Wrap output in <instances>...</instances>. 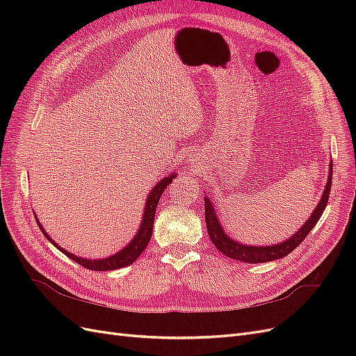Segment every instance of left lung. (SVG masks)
<instances>
[{
  "label": "left lung",
  "instance_id": "obj_1",
  "mask_svg": "<svg viewBox=\"0 0 356 356\" xmlns=\"http://www.w3.org/2000/svg\"><path fill=\"white\" fill-rule=\"evenodd\" d=\"M331 181H332V161L330 163V175L328 181L325 184V190L322 193L321 200L316 204V208L312 212L309 220L301 225L298 232H296L289 239L285 242H281L277 245H270V246H251V245H243L233 241L229 238L227 233L224 232L222 225L217 217V212H215L212 203L209 197H204V220H207V229L209 233V238L212 243L215 245L218 251H221L225 257L233 258V260H238L242 263H250V264H257V263H267V261H273L277 260V258H284L289 252H293L296 248L305 241L309 232L315 227V224L319 221L321 215L324 213L327 203H328V196H330V190H331Z\"/></svg>",
  "mask_w": 356,
  "mask_h": 356
}]
</instances>
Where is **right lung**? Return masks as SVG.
Masks as SVG:
<instances>
[{
    "label": "right lung",
    "instance_id": "add662e5",
    "mask_svg": "<svg viewBox=\"0 0 356 356\" xmlns=\"http://www.w3.org/2000/svg\"><path fill=\"white\" fill-rule=\"evenodd\" d=\"M175 177H177V172H174V174L165 177L163 179H160V182H157V184L153 187L152 191H149V195H148L147 202H145V208H144V215H143L141 225H139V230L136 232L135 238L131 241V243H127V246H124L123 250L118 251L117 254H114L111 257H106V258H101V260H88V258L77 257V255L68 252L67 250H63V248H60L46 233L44 227H42V225L40 224L37 217H35V220H37V224H38V227L41 229L42 234H44L46 238H47V241H50L53 245L58 248L60 252H63L67 257H70L71 260H74L75 263H79L80 266L89 268V270H96V272L117 270V268L131 266L136 260V258L144 252V250L147 248L149 239H152V234H153V225H154V215H156L157 203H159L161 195H163L165 188L172 182V178H175Z\"/></svg>",
    "mask_w": 356,
    "mask_h": 356
}]
</instances>
